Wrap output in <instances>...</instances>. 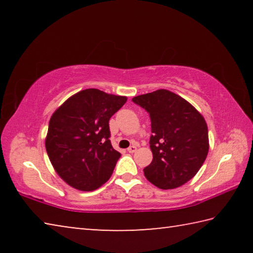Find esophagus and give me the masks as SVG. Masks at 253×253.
Segmentation results:
<instances>
[{
    "instance_id": "34e87169",
    "label": "esophagus",
    "mask_w": 253,
    "mask_h": 253,
    "mask_svg": "<svg viewBox=\"0 0 253 253\" xmlns=\"http://www.w3.org/2000/svg\"><path fill=\"white\" fill-rule=\"evenodd\" d=\"M127 151H128V153H135L137 151V147L135 146V145H131V146L127 148Z\"/></svg>"
}]
</instances>
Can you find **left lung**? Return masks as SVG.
Masks as SVG:
<instances>
[{"mask_svg": "<svg viewBox=\"0 0 253 253\" xmlns=\"http://www.w3.org/2000/svg\"><path fill=\"white\" fill-rule=\"evenodd\" d=\"M149 114L153 161L144 169L149 182L162 190L183 185L195 176L209 153L208 125L198 110L166 89L132 98Z\"/></svg>", "mask_w": 253, "mask_h": 253, "instance_id": "1", "label": "left lung"}]
</instances>
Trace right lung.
<instances>
[{"label":"right lung","mask_w":253,"mask_h":253,"mask_svg":"<svg viewBox=\"0 0 253 253\" xmlns=\"http://www.w3.org/2000/svg\"><path fill=\"white\" fill-rule=\"evenodd\" d=\"M126 101L125 96L84 89L68 98L51 116L45 149L68 185L93 191L108 181L121 157L111 146L109 119Z\"/></svg>","instance_id":"add662e5"}]
</instances>
